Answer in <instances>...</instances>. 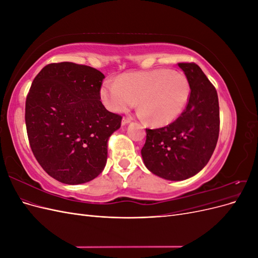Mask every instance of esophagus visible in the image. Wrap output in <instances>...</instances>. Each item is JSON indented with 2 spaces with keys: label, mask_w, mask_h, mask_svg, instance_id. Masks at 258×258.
Returning a JSON list of instances; mask_svg holds the SVG:
<instances>
[{
  "label": "esophagus",
  "mask_w": 258,
  "mask_h": 258,
  "mask_svg": "<svg viewBox=\"0 0 258 258\" xmlns=\"http://www.w3.org/2000/svg\"><path fill=\"white\" fill-rule=\"evenodd\" d=\"M130 121H131V119H130V118H127V117H123L122 120H121V124H122V126H124V124L129 123Z\"/></svg>",
  "instance_id": "1"
}]
</instances>
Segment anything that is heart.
Returning a JSON list of instances; mask_svg holds the SVG:
<instances>
[{"instance_id": "1", "label": "heart", "mask_w": 258, "mask_h": 258, "mask_svg": "<svg viewBox=\"0 0 258 258\" xmlns=\"http://www.w3.org/2000/svg\"><path fill=\"white\" fill-rule=\"evenodd\" d=\"M104 104L113 112H126L139 99V115L153 126L173 122L188 103L190 86L187 77L169 69L120 75L106 81L100 90Z\"/></svg>"}]
</instances>
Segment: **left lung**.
Returning a JSON list of instances; mask_svg holds the SVG:
<instances>
[{
	"label": "left lung",
	"instance_id": "8db88e82",
	"mask_svg": "<svg viewBox=\"0 0 258 258\" xmlns=\"http://www.w3.org/2000/svg\"><path fill=\"white\" fill-rule=\"evenodd\" d=\"M190 86L188 103L166 127L146 129L141 154L152 173L169 181H183L205 168L220 132V106L214 86L196 63H178Z\"/></svg>",
	"mask_w": 258,
	"mask_h": 258
}]
</instances>
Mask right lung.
Returning a JSON list of instances; mask_svg holds the SVG:
<instances>
[{
    "label": "right lung",
    "instance_id": "right-lung-1",
    "mask_svg": "<svg viewBox=\"0 0 258 258\" xmlns=\"http://www.w3.org/2000/svg\"><path fill=\"white\" fill-rule=\"evenodd\" d=\"M104 75L73 62L51 63L36 75L26 101L31 150L57 181L77 185L102 172L107 142L120 128L121 116L100 99Z\"/></svg>",
    "mask_w": 258,
    "mask_h": 258
}]
</instances>
